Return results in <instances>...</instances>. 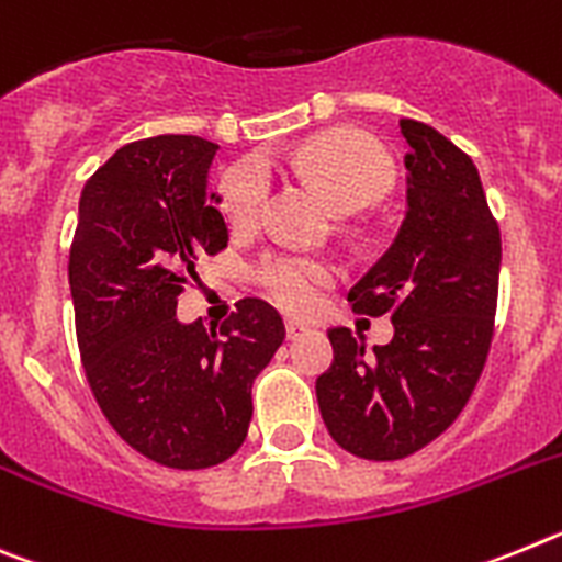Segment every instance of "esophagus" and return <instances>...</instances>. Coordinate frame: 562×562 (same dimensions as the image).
<instances>
[{"label":"esophagus","mask_w":562,"mask_h":562,"mask_svg":"<svg viewBox=\"0 0 562 562\" xmlns=\"http://www.w3.org/2000/svg\"><path fill=\"white\" fill-rule=\"evenodd\" d=\"M305 334H308V328H305L302 322H291V319L285 322V336H288V339H300V336H305Z\"/></svg>","instance_id":"1"}]
</instances>
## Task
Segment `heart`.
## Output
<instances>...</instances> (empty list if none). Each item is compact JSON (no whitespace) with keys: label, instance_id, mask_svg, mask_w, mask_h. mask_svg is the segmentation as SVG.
<instances>
[{"label":"heart","instance_id":"b5f03b06","mask_svg":"<svg viewBox=\"0 0 562 562\" xmlns=\"http://www.w3.org/2000/svg\"><path fill=\"white\" fill-rule=\"evenodd\" d=\"M294 166L339 212H359L370 206L396 183V166L384 146L370 135L336 126L302 140L291 155ZM266 160H243L232 166L221 183L223 212L228 223L248 228L260 221L268 200ZM336 280V268L319 257L305 254H274L257 268L262 294L291 314H308L322 302V294Z\"/></svg>","mask_w":562,"mask_h":562}]
</instances>
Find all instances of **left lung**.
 <instances>
[{
    "instance_id": "obj_1",
    "label": "left lung",
    "mask_w": 562,
    "mask_h": 562,
    "mask_svg": "<svg viewBox=\"0 0 562 562\" xmlns=\"http://www.w3.org/2000/svg\"><path fill=\"white\" fill-rule=\"evenodd\" d=\"M398 126L409 144L407 212L393 246L348 294L359 314H390L396 334L368 350L348 328H330L334 364L316 379L330 438L368 461L413 456L470 402L501 274V228L470 155L422 121Z\"/></svg>"
}]
</instances>
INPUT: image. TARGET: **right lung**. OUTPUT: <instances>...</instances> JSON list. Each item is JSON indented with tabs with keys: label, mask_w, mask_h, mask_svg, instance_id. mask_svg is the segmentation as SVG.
Returning a JSON list of instances; mask_svg holds the SVG:
<instances>
[{
	"label": "right lung",
	"mask_w": 562,
	"mask_h": 562,
	"mask_svg": "<svg viewBox=\"0 0 562 562\" xmlns=\"http://www.w3.org/2000/svg\"><path fill=\"white\" fill-rule=\"evenodd\" d=\"M214 155L198 135L121 146L81 189L67 266L92 396L133 450L172 470L240 450L254 379L285 339L280 314L251 296L221 330L175 316L198 257L228 243L206 192Z\"/></svg>",
	"instance_id": "obj_1"
}]
</instances>
